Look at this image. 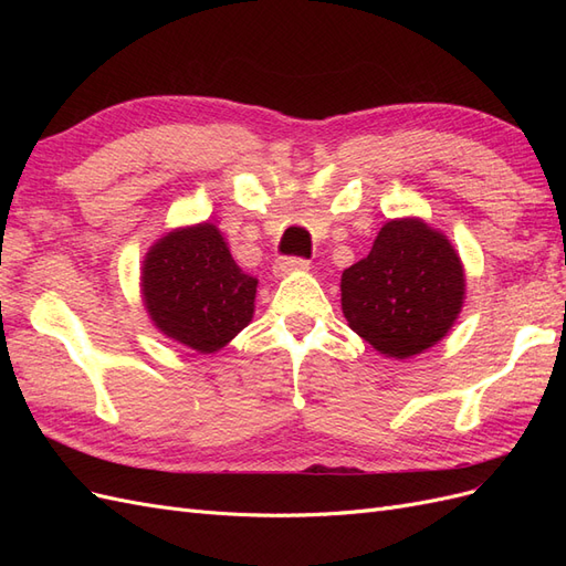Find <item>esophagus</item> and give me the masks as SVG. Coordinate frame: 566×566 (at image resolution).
<instances>
[{"instance_id":"34e87169","label":"esophagus","mask_w":566,"mask_h":566,"mask_svg":"<svg viewBox=\"0 0 566 566\" xmlns=\"http://www.w3.org/2000/svg\"><path fill=\"white\" fill-rule=\"evenodd\" d=\"M306 269H310V260H302V256H279L276 264H273V273H276V276H287V273Z\"/></svg>"}]
</instances>
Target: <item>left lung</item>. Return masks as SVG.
Segmentation results:
<instances>
[{
  "instance_id": "8db88e82",
  "label": "left lung",
  "mask_w": 566,
  "mask_h": 566,
  "mask_svg": "<svg viewBox=\"0 0 566 566\" xmlns=\"http://www.w3.org/2000/svg\"><path fill=\"white\" fill-rule=\"evenodd\" d=\"M339 287L349 328L380 354L408 358L451 331L465 300V271L447 235L408 217L387 221Z\"/></svg>"
}]
</instances>
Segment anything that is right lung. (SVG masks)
Wrapping results in <instances>:
<instances>
[{
  "mask_svg": "<svg viewBox=\"0 0 566 566\" xmlns=\"http://www.w3.org/2000/svg\"><path fill=\"white\" fill-rule=\"evenodd\" d=\"M142 293L163 335L212 354L252 321L256 279L233 262L219 229L205 221L169 231L148 250Z\"/></svg>",
  "mask_w": 566,
  "mask_h": 566,
  "instance_id": "1",
  "label": "right lung"
}]
</instances>
